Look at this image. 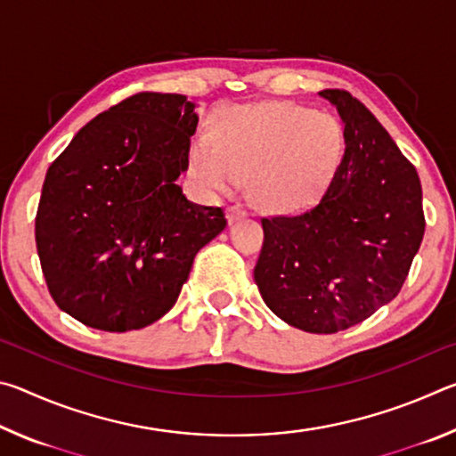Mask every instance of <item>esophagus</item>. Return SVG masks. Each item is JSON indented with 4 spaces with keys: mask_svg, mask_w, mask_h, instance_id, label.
Masks as SVG:
<instances>
[{
    "mask_svg": "<svg viewBox=\"0 0 456 456\" xmlns=\"http://www.w3.org/2000/svg\"><path fill=\"white\" fill-rule=\"evenodd\" d=\"M245 211L241 209V207H229L227 209V221H229V225L231 223H235V221H239V219H245Z\"/></svg>",
    "mask_w": 456,
    "mask_h": 456,
    "instance_id": "1",
    "label": "esophagus"
}]
</instances>
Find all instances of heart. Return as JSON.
<instances>
[{"instance_id":"1","label":"heart","mask_w":456,"mask_h":456,"mask_svg":"<svg viewBox=\"0 0 456 456\" xmlns=\"http://www.w3.org/2000/svg\"><path fill=\"white\" fill-rule=\"evenodd\" d=\"M346 138L339 120L289 102L223 106L209 136L192 138L189 173L217 195L247 179L261 209L289 213L312 205L338 173Z\"/></svg>"}]
</instances>
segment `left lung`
<instances>
[{
  "mask_svg": "<svg viewBox=\"0 0 456 456\" xmlns=\"http://www.w3.org/2000/svg\"><path fill=\"white\" fill-rule=\"evenodd\" d=\"M344 122L346 151L322 199L297 215L261 219L256 283L277 318L336 334L398 296L424 235L416 168L368 108L322 90Z\"/></svg>",
  "mask_w": 456,
  "mask_h": 456,
  "instance_id": "obj_1",
  "label": "left lung"
}]
</instances>
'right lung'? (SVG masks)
<instances>
[{
  "label": "right lung",
  "mask_w": 456,
  "mask_h": 456,
  "mask_svg": "<svg viewBox=\"0 0 456 456\" xmlns=\"http://www.w3.org/2000/svg\"><path fill=\"white\" fill-rule=\"evenodd\" d=\"M197 104L141 92L92 118L50 165L36 245L53 302L84 326L128 331L171 310L200 247L227 225L184 197Z\"/></svg>",
  "instance_id": "right-lung-1"
}]
</instances>
